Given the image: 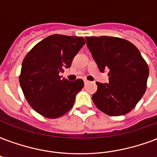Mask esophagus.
<instances>
[{"mask_svg": "<svg viewBox=\"0 0 157 157\" xmlns=\"http://www.w3.org/2000/svg\"><path fill=\"white\" fill-rule=\"evenodd\" d=\"M84 83H85V85H87L88 83H90V81H87V80H84Z\"/></svg>", "mask_w": 157, "mask_h": 157, "instance_id": "1", "label": "esophagus"}]
</instances>
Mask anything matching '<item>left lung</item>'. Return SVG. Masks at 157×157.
I'll return each mask as SVG.
<instances>
[{
    "label": "left lung",
    "mask_w": 157,
    "mask_h": 157,
    "mask_svg": "<svg viewBox=\"0 0 157 157\" xmlns=\"http://www.w3.org/2000/svg\"><path fill=\"white\" fill-rule=\"evenodd\" d=\"M86 45L101 72L109 71V83L96 82L95 106L108 115H124L136 106L147 89L149 69L140 51L125 39L86 37Z\"/></svg>",
    "instance_id": "8db88e82"
}]
</instances>
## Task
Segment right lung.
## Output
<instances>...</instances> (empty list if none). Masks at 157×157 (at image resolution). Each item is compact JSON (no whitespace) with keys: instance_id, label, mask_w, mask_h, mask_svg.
I'll use <instances>...</instances> for the list:
<instances>
[{"instance_id":"1","label":"right lung","mask_w":157,"mask_h":157,"mask_svg":"<svg viewBox=\"0 0 157 157\" xmlns=\"http://www.w3.org/2000/svg\"><path fill=\"white\" fill-rule=\"evenodd\" d=\"M82 37L48 36L37 44L22 63L20 84L33 109L48 118H57L70 110L76 94L84 86L81 79L70 81L60 76L69 68L84 44Z\"/></svg>"}]
</instances>
